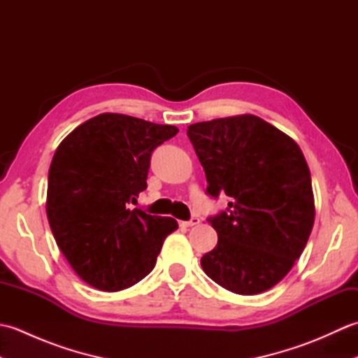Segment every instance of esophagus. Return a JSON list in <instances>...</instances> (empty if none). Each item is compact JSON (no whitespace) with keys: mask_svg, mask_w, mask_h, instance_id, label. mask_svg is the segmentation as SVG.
<instances>
[{"mask_svg":"<svg viewBox=\"0 0 358 358\" xmlns=\"http://www.w3.org/2000/svg\"><path fill=\"white\" fill-rule=\"evenodd\" d=\"M180 224H181V226H185V227H192V226H196V224H200V218H196V217H192L191 220H189V222H181Z\"/></svg>","mask_w":358,"mask_h":358,"instance_id":"esophagus-1","label":"esophagus"}]
</instances>
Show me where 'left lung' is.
Listing matches in <instances>:
<instances>
[{"label":"left lung","mask_w":358,"mask_h":358,"mask_svg":"<svg viewBox=\"0 0 358 358\" xmlns=\"http://www.w3.org/2000/svg\"><path fill=\"white\" fill-rule=\"evenodd\" d=\"M187 136L206 173L210 196H231L210 217L217 246L201 268L240 295L268 291L305 250L315 204L305 155L291 136L250 113L201 121Z\"/></svg>","instance_id":"8db88e82"}]
</instances>
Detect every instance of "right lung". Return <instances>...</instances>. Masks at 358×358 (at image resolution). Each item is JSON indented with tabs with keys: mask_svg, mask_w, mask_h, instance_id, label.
Masks as SVG:
<instances>
[{
	"mask_svg": "<svg viewBox=\"0 0 358 358\" xmlns=\"http://www.w3.org/2000/svg\"><path fill=\"white\" fill-rule=\"evenodd\" d=\"M177 134L175 126L100 113L59 143L45 212L59 250L87 285L117 292L138 283L177 231V220L129 208L148 187L152 152Z\"/></svg>",
	"mask_w": 358,
	"mask_h": 358,
	"instance_id": "1",
	"label": "right lung"
}]
</instances>
